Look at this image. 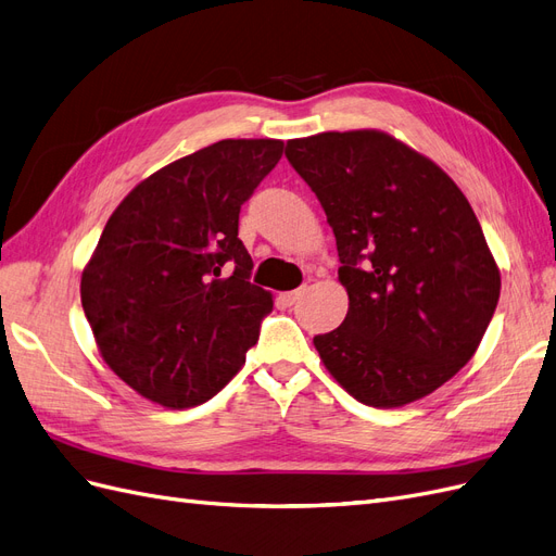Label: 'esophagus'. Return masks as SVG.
Returning a JSON list of instances; mask_svg holds the SVG:
<instances>
[{
  "label": "esophagus",
  "instance_id": "esophagus-1",
  "mask_svg": "<svg viewBox=\"0 0 556 556\" xmlns=\"http://www.w3.org/2000/svg\"><path fill=\"white\" fill-rule=\"evenodd\" d=\"M301 294H304V290H292V292H285V294H282V301H285V304H288V306H294L296 301L301 299Z\"/></svg>",
  "mask_w": 556,
  "mask_h": 556
}]
</instances>
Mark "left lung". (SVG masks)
Returning <instances> with one entry per match:
<instances>
[{"label":"left lung","instance_id":"1","mask_svg":"<svg viewBox=\"0 0 556 556\" xmlns=\"http://www.w3.org/2000/svg\"><path fill=\"white\" fill-rule=\"evenodd\" d=\"M327 213L348 315L313 339L348 394L399 408L473 357L501 276L464 192L425 155L376 129L325 131L285 148Z\"/></svg>","mask_w":556,"mask_h":556}]
</instances>
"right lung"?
<instances>
[{"label":"right lung","mask_w":556,"mask_h":556,"mask_svg":"<svg viewBox=\"0 0 556 556\" xmlns=\"http://www.w3.org/2000/svg\"><path fill=\"white\" fill-rule=\"evenodd\" d=\"M225 139L139 182L83 268L80 304L113 374L164 408H192L239 374L274 299L250 282L239 213L282 157Z\"/></svg>","instance_id":"right-lung-1"}]
</instances>
